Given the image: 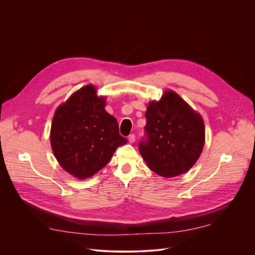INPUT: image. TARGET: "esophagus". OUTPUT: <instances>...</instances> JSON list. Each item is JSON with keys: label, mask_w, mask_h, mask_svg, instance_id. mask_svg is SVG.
<instances>
[{"label": "esophagus", "mask_w": 255, "mask_h": 255, "mask_svg": "<svg viewBox=\"0 0 255 255\" xmlns=\"http://www.w3.org/2000/svg\"><path fill=\"white\" fill-rule=\"evenodd\" d=\"M128 141H129L130 143H133V142L135 141V135L133 134V133H132V134H130V135L128 136Z\"/></svg>", "instance_id": "1"}]
</instances>
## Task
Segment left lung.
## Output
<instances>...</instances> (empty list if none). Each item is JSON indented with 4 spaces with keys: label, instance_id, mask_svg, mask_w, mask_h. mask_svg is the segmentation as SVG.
I'll return each instance as SVG.
<instances>
[{
    "label": "left lung",
    "instance_id": "8db88e82",
    "mask_svg": "<svg viewBox=\"0 0 255 255\" xmlns=\"http://www.w3.org/2000/svg\"><path fill=\"white\" fill-rule=\"evenodd\" d=\"M145 138L138 149L148 167L172 178L189 170L205 144L204 120L177 93L165 91L151 101L145 112Z\"/></svg>",
    "mask_w": 255,
    "mask_h": 255
}]
</instances>
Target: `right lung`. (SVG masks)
I'll list each match as a JSON object with an SVG mask.
<instances>
[{
  "instance_id": "right-lung-1",
  "label": "right lung",
  "mask_w": 255,
  "mask_h": 255,
  "mask_svg": "<svg viewBox=\"0 0 255 255\" xmlns=\"http://www.w3.org/2000/svg\"><path fill=\"white\" fill-rule=\"evenodd\" d=\"M104 97L88 85L61 104L52 118L50 144L60 165L84 180L95 175L127 139L120 135L117 119L107 113Z\"/></svg>"
}]
</instances>
